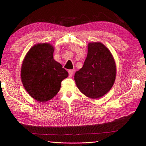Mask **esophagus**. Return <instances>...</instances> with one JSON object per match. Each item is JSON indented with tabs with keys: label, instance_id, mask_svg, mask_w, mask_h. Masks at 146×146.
Instances as JSON below:
<instances>
[{
	"label": "esophagus",
	"instance_id": "obj_1",
	"mask_svg": "<svg viewBox=\"0 0 146 146\" xmlns=\"http://www.w3.org/2000/svg\"><path fill=\"white\" fill-rule=\"evenodd\" d=\"M68 72H69V76L70 77H72L73 76L74 70H69V71H68Z\"/></svg>",
	"mask_w": 146,
	"mask_h": 146
}]
</instances>
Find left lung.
I'll use <instances>...</instances> for the list:
<instances>
[{"instance_id":"8db88e82","label":"left lung","mask_w":146,"mask_h":146,"mask_svg":"<svg viewBox=\"0 0 146 146\" xmlns=\"http://www.w3.org/2000/svg\"><path fill=\"white\" fill-rule=\"evenodd\" d=\"M83 67L75 73L79 90L92 99L101 98L111 90L116 77V65L111 52L101 43L88 44Z\"/></svg>"}]
</instances>
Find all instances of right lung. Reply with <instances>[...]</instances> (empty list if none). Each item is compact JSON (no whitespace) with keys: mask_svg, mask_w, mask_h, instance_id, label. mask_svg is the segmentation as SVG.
<instances>
[{"mask_svg":"<svg viewBox=\"0 0 146 146\" xmlns=\"http://www.w3.org/2000/svg\"><path fill=\"white\" fill-rule=\"evenodd\" d=\"M53 47L49 43L35 44L29 50L21 67L25 90L40 102L50 100L58 93L61 82L69 76L62 65L53 59Z\"/></svg>","mask_w":146,"mask_h":146,"instance_id":"obj_1","label":"right lung"}]
</instances>
